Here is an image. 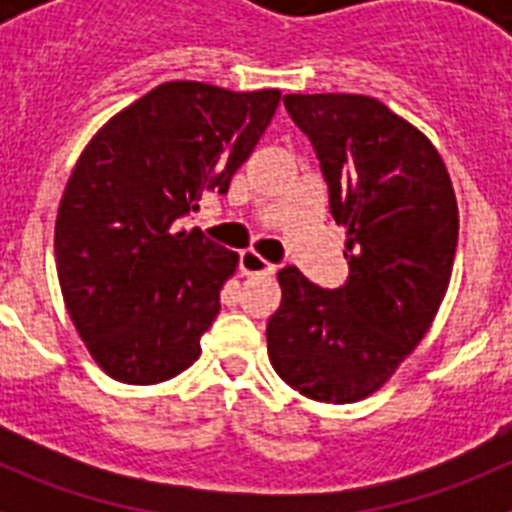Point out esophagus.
Here are the masks:
<instances>
[{
  "mask_svg": "<svg viewBox=\"0 0 512 512\" xmlns=\"http://www.w3.org/2000/svg\"><path fill=\"white\" fill-rule=\"evenodd\" d=\"M238 266H241V274H246V277H271V274L277 271V266L269 264L266 259H261L256 251H241Z\"/></svg>",
  "mask_w": 512,
  "mask_h": 512,
  "instance_id": "esophagus-1",
  "label": "esophagus"
}]
</instances>
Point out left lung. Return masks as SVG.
I'll return each mask as SVG.
<instances>
[{
  "label": "left lung",
  "mask_w": 512,
  "mask_h": 512,
  "mask_svg": "<svg viewBox=\"0 0 512 512\" xmlns=\"http://www.w3.org/2000/svg\"><path fill=\"white\" fill-rule=\"evenodd\" d=\"M284 107L320 158L348 279L323 289L284 266L266 346L292 390L346 405L377 392L431 328L454 269L456 194L436 146L379 99L287 94Z\"/></svg>",
  "instance_id": "left-lung-1"
}]
</instances>
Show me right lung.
Here are the masks:
<instances>
[{
    "label": "right lung",
    "mask_w": 512,
    "mask_h": 512,
    "mask_svg": "<svg viewBox=\"0 0 512 512\" xmlns=\"http://www.w3.org/2000/svg\"><path fill=\"white\" fill-rule=\"evenodd\" d=\"M282 92L166 81L81 151L56 217L61 295L104 374L158 384L200 359L238 253L182 217L225 194Z\"/></svg>",
    "instance_id": "obj_1"
}]
</instances>
